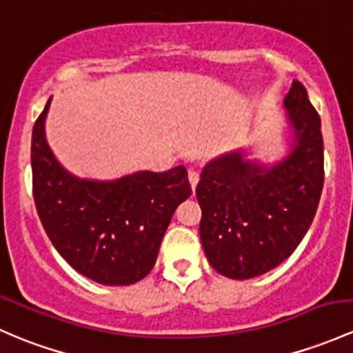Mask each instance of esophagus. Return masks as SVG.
Returning <instances> with one entry per match:
<instances>
[{"instance_id": "1", "label": "esophagus", "mask_w": 353, "mask_h": 353, "mask_svg": "<svg viewBox=\"0 0 353 353\" xmlns=\"http://www.w3.org/2000/svg\"><path fill=\"white\" fill-rule=\"evenodd\" d=\"M188 179H189V183H191V188H192V191H194L196 189V186H198V183H199V174L196 172V170H189L188 172Z\"/></svg>"}]
</instances>
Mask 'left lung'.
<instances>
[{"label":"left lung","instance_id":"8db88e82","mask_svg":"<svg viewBox=\"0 0 353 353\" xmlns=\"http://www.w3.org/2000/svg\"><path fill=\"white\" fill-rule=\"evenodd\" d=\"M291 145L267 165L236 150L208 162L196 188L208 262L230 279H252L284 262L311 226L323 189L321 120L299 81L284 98Z\"/></svg>","mask_w":353,"mask_h":353}]
</instances>
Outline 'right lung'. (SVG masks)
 Instances as JSON below:
<instances>
[{"label":"right lung","instance_id":"obj_1","mask_svg":"<svg viewBox=\"0 0 353 353\" xmlns=\"http://www.w3.org/2000/svg\"><path fill=\"white\" fill-rule=\"evenodd\" d=\"M50 99L32 132L33 199L52 245L72 269L105 285H130L157 261L176 208L192 194L184 165L114 181L68 172L46 139Z\"/></svg>","mask_w":353,"mask_h":353}]
</instances>
